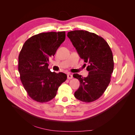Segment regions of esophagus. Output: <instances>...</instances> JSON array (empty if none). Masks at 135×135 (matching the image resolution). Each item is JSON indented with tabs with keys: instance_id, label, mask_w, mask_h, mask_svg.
I'll use <instances>...</instances> for the list:
<instances>
[{
	"instance_id": "obj_1",
	"label": "esophagus",
	"mask_w": 135,
	"mask_h": 135,
	"mask_svg": "<svg viewBox=\"0 0 135 135\" xmlns=\"http://www.w3.org/2000/svg\"><path fill=\"white\" fill-rule=\"evenodd\" d=\"M73 76L71 74H67V78L68 79H73Z\"/></svg>"
}]
</instances>
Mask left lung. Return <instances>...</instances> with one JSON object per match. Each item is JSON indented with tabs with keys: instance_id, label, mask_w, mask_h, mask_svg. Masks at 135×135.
I'll return each instance as SVG.
<instances>
[{
	"instance_id": "obj_1",
	"label": "left lung",
	"mask_w": 135,
	"mask_h": 135,
	"mask_svg": "<svg viewBox=\"0 0 135 135\" xmlns=\"http://www.w3.org/2000/svg\"><path fill=\"white\" fill-rule=\"evenodd\" d=\"M67 36L81 59L88 64L86 70L89 72L86 77L78 74L73 75L80 82L74 96L83 102L95 101L103 95L111 81L114 70L112 51L107 42L96 33L75 30L68 32Z\"/></svg>"
}]
</instances>
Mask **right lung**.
Returning <instances> with one entry per match:
<instances>
[{
  "label": "right lung",
  "instance_id": "right-lung-1",
  "mask_svg": "<svg viewBox=\"0 0 135 135\" xmlns=\"http://www.w3.org/2000/svg\"><path fill=\"white\" fill-rule=\"evenodd\" d=\"M65 39V31L41 33L27 40L20 51V79L28 96L35 101L49 102L67 79L65 74L52 73L48 68L49 58L54 56Z\"/></svg>",
  "mask_w": 135,
  "mask_h": 135
}]
</instances>
